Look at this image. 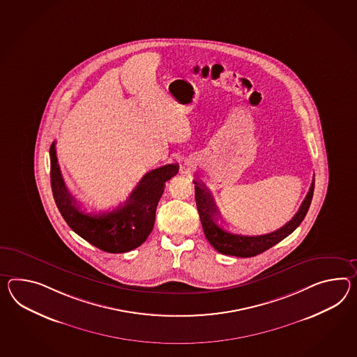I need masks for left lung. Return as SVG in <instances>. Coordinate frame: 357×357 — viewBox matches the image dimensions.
I'll return each instance as SVG.
<instances>
[{"label": "left lung", "mask_w": 357, "mask_h": 357, "mask_svg": "<svg viewBox=\"0 0 357 357\" xmlns=\"http://www.w3.org/2000/svg\"><path fill=\"white\" fill-rule=\"evenodd\" d=\"M195 184H196L195 199H196V205L200 214L201 225H202L204 234L206 236L208 241L211 243V246L217 252L226 255L249 258L268 250L273 245H276L290 235L296 227L302 223L312 201L314 176H313L312 184L310 187V191L307 193L301 208L296 211V215L291 218V220H289L285 226L278 228V231L261 236L236 235L223 229L217 223V214L219 211L210 192L205 188L204 184H200L196 181Z\"/></svg>", "instance_id": "1"}]
</instances>
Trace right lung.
<instances>
[{"instance_id":"right-lung-1","label":"right lung","mask_w":357,"mask_h":357,"mask_svg":"<svg viewBox=\"0 0 357 357\" xmlns=\"http://www.w3.org/2000/svg\"><path fill=\"white\" fill-rule=\"evenodd\" d=\"M179 170L178 164L157 167L144 175L129 199L117 209L86 214L67 190L58 165L55 142L50 147L52 196L67 225L87 243L107 252H126L147 240L153 229L156 208L165 183Z\"/></svg>"}]
</instances>
